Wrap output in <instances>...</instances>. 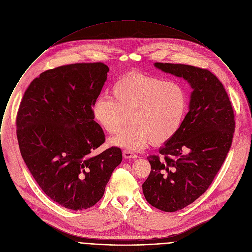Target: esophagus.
<instances>
[{"label":"esophagus","instance_id":"34e87169","mask_svg":"<svg viewBox=\"0 0 252 252\" xmlns=\"http://www.w3.org/2000/svg\"><path fill=\"white\" fill-rule=\"evenodd\" d=\"M123 156L126 158H137V155L130 150H124Z\"/></svg>","mask_w":252,"mask_h":252}]
</instances>
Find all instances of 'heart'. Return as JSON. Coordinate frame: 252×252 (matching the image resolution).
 <instances>
[{
    "mask_svg": "<svg viewBox=\"0 0 252 252\" xmlns=\"http://www.w3.org/2000/svg\"><path fill=\"white\" fill-rule=\"evenodd\" d=\"M112 97L99 95L93 113L109 133L119 132L129 120L131 124L112 138V143L138 150L150 141L163 144L179 130L188 108V94L177 81L138 72L118 79L111 89Z\"/></svg>",
    "mask_w": 252,
    "mask_h": 252,
    "instance_id": "obj_1",
    "label": "heart"
}]
</instances>
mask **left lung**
<instances>
[{"label": "left lung", "instance_id": "1", "mask_svg": "<svg viewBox=\"0 0 252 252\" xmlns=\"http://www.w3.org/2000/svg\"><path fill=\"white\" fill-rule=\"evenodd\" d=\"M164 73L186 80L193 92L177 133L149 156L151 172L142 185L145 199L165 212L180 210L207 190L231 148L235 115L222 83L199 67L156 62Z\"/></svg>", "mask_w": 252, "mask_h": 252}]
</instances>
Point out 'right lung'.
<instances>
[{
    "label": "right lung",
    "instance_id": "obj_1",
    "mask_svg": "<svg viewBox=\"0 0 252 252\" xmlns=\"http://www.w3.org/2000/svg\"><path fill=\"white\" fill-rule=\"evenodd\" d=\"M108 72L101 62L47 70L32 81L19 105L21 156L44 193L68 209L94 205L122 162L118 147L94 153L105 141L93 106Z\"/></svg>",
    "mask_w": 252,
    "mask_h": 252
}]
</instances>
